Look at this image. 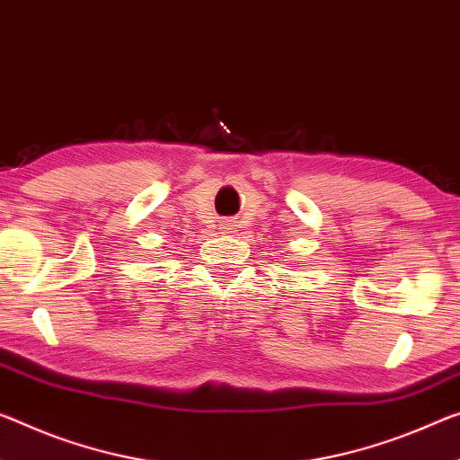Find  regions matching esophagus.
<instances>
[{"label":"esophagus","instance_id":"34e87169","mask_svg":"<svg viewBox=\"0 0 460 460\" xmlns=\"http://www.w3.org/2000/svg\"><path fill=\"white\" fill-rule=\"evenodd\" d=\"M239 229H242V223L237 218H227V221L221 223V231L227 233V235H235Z\"/></svg>","mask_w":460,"mask_h":460}]
</instances>
